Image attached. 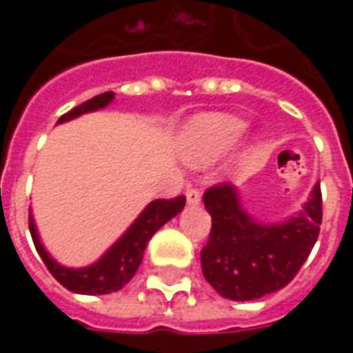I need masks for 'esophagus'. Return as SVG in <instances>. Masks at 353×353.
I'll use <instances>...</instances> for the list:
<instances>
[{
  "label": "esophagus",
  "instance_id": "obj_1",
  "mask_svg": "<svg viewBox=\"0 0 353 353\" xmlns=\"http://www.w3.org/2000/svg\"><path fill=\"white\" fill-rule=\"evenodd\" d=\"M185 196H187V204L189 206H199L200 204V192L196 189H189V191L185 192Z\"/></svg>",
  "mask_w": 353,
  "mask_h": 353
}]
</instances>
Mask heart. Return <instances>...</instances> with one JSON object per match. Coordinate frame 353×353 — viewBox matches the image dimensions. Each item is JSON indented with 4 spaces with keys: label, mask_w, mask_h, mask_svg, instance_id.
<instances>
[{
    "label": "heart",
    "mask_w": 353,
    "mask_h": 353,
    "mask_svg": "<svg viewBox=\"0 0 353 353\" xmlns=\"http://www.w3.org/2000/svg\"><path fill=\"white\" fill-rule=\"evenodd\" d=\"M248 123L229 113H202L185 126L179 154L192 168H206L240 143Z\"/></svg>",
    "instance_id": "obj_1"
}]
</instances>
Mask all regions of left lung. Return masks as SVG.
I'll list each match as a JSON object with an SVG mask.
<instances>
[{"label": "left lung", "instance_id": "1", "mask_svg": "<svg viewBox=\"0 0 353 353\" xmlns=\"http://www.w3.org/2000/svg\"><path fill=\"white\" fill-rule=\"evenodd\" d=\"M212 232L200 252L208 283L230 301H255L285 288L308 259L321 225V192L314 185L301 210L276 223L244 208L240 189L219 185L204 194Z\"/></svg>", "mask_w": 353, "mask_h": 353}]
</instances>
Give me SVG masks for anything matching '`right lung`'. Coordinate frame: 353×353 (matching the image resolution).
Wrapping results in <instances>:
<instances>
[{
  "mask_svg": "<svg viewBox=\"0 0 353 353\" xmlns=\"http://www.w3.org/2000/svg\"><path fill=\"white\" fill-rule=\"evenodd\" d=\"M113 100H115L113 92L98 94V96H94L85 103L72 109L70 113L60 117L57 124L70 123V121L85 115V113H94V111L105 109ZM183 208L185 196H177L174 200H153V202H149L141 210V214L132 221L130 227L124 230L123 234L117 238L115 242L109 245L98 259L87 266H79V268L58 263L47 252V248L41 242V236H39V230H37V225H35L32 210H30V232H32L35 250L39 253L43 263L47 265L49 272L65 289H70L73 293H79V295H108V293L123 289L132 280V276L136 274L138 266L141 265L147 242L153 238L154 232L161 229L162 225H166L170 219H174Z\"/></svg>",
  "mask_w": 353,
  "mask_h": 353,
  "instance_id": "add662e5",
  "label": "right lung"
}]
</instances>
